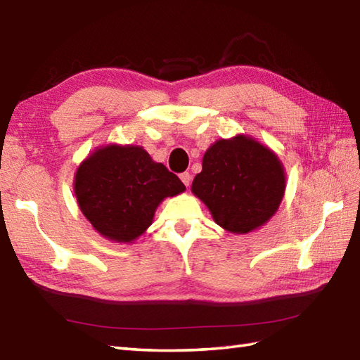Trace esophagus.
Segmentation results:
<instances>
[{"label": "esophagus", "mask_w": 360, "mask_h": 360, "mask_svg": "<svg viewBox=\"0 0 360 360\" xmlns=\"http://www.w3.org/2000/svg\"><path fill=\"white\" fill-rule=\"evenodd\" d=\"M179 178H181V181H182V182H184V186H186V187H188V186H190V182H192V174H190L188 172L181 173V174H179Z\"/></svg>", "instance_id": "34e87169"}]
</instances>
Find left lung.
<instances>
[{
	"label": "left lung",
	"mask_w": 360,
	"mask_h": 360,
	"mask_svg": "<svg viewBox=\"0 0 360 360\" xmlns=\"http://www.w3.org/2000/svg\"><path fill=\"white\" fill-rule=\"evenodd\" d=\"M285 188L280 158L254 137L236 134L207 148L192 193L207 205L218 226L231 233H249L275 215Z\"/></svg>",
	"instance_id": "8db88e82"
}]
</instances>
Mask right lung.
I'll return each instance as SVG.
<instances>
[{"instance_id": "1", "label": "right lung", "mask_w": 360, "mask_h": 360, "mask_svg": "<svg viewBox=\"0 0 360 360\" xmlns=\"http://www.w3.org/2000/svg\"><path fill=\"white\" fill-rule=\"evenodd\" d=\"M184 190L178 176L133 143L96 148L74 176L82 213L114 243H134L151 226L158 205Z\"/></svg>"}]
</instances>
